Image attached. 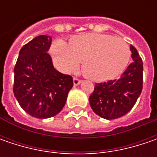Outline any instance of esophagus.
I'll return each instance as SVG.
<instances>
[{"instance_id": "esophagus-1", "label": "esophagus", "mask_w": 157, "mask_h": 157, "mask_svg": "<svg viewBox=\"0 0 157 157\" xmlns=\"http://www.w3.org/2000/svg\"><path fill=\"white\" fill-rule=\"evenodd\" d=\"M80 83H81V80L79 78H73V85L74 86H78Z\"/></svg>"}]
</instances>
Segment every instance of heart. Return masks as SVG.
I'll return each instance as SVG.
<instances>
[{"label":"heart","instance_id":"obj_1","mask_svg":"<svg viewBox=\"0 0 157 157\" xmlns=\"http://www.w3.org/2000/svg\"><path fill=\"white\" fill-rule=\"evenodd\" d=\"M51 54L55 66L65 73L77 69L82 62V73L95 82L117 78L130 58L129 47L121 37L97 33L72 36L67 44L57 41Z\"/></svg>","mask_w":157,"mask_h":157}]
</instances>
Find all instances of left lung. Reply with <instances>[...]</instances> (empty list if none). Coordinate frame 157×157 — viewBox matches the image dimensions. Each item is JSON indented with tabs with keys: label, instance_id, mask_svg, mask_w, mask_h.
<instances>
[{
	"label": "left lung",
	"instance_id": "left-lung-1",
	"mask_svg": "<svg viewBox=\"0 0 157 157\" xmlns=\"http://www.w3.org/2000/svg\"><path fill=\"white\" fill-rule=\"evenodd\" d=\"M133 62L119 79L95 84L89 97L90 105L101 118L113 120L121 117L133 108L142 90L143 63L139 53L130 45Z\"/></svg>",
	"mask_w": 157,
	"mask_h": 157
}]
</instances>
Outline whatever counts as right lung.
<instances>
[{"label":"right lung","mask_w":157,"mask_h":157,"mask_svg":"<svg viewBox=\"0 0 157 157\" xmlns=\"http://www.w3.org/2000/svg\"><path fill=\"white\" fill-rule=\"evenodd\" d=\"M52 37L42 35L21 47L14 68V95L29 115L46 119L63 109L72 77L54 68L48 51Z\"/></svg>","instance_id":"right-lung-1"}]
</instances>
